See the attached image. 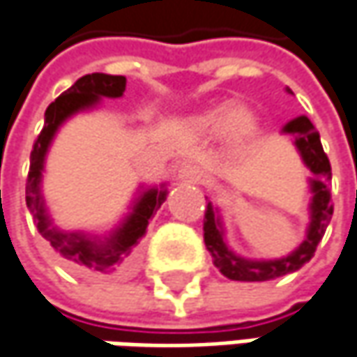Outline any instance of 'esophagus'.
<instances>
[{
	"label": "esophagus",
	"instance_id": "1",
	"mask_svg": "<svg viewBox=\"0 0 357 357\" xmlns=\"http://www.w3.org/2000/svg\"><path fill=\"white\" fill-rule=\"evenodd\" d=\"M178 179L181 183H198L202 179V172L194 163H183L178 169Z\"/></svg>",
	"mask_w": 357,
	"mask_h": 357
}]
</instances>
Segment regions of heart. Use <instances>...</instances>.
I'll return each instance as SVG.
<instances>
[{"label":"heart","mask_w":357,"mask_h":357,"mask_svg":"<svg viewBox=\"0 0 357 357\" xmlns=\"http://www.w3.org/2000/svg\"><path fill=\"white\" fill-rule=\"evenodd\" d=\"M224 131V135L228 137L230 141H241L244 137H248L255 131V115L244 109V107H236L230 113H226L224 109L212 111L208 115H204L199 119V129L202 131H216L220 129Z\"/></svg>","instance_id":"b5f03b06"}]
</instances>
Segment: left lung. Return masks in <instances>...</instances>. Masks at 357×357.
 <instances>
[{
    "instance_id": "obj_1",
    "label": "left lung",
    "mask_w": 357,
    "mask_h": 357,
    "mask_svg": "<svg viewBox=\"0 0 357 357\" xmlns=\"http://www.w3.org/2000/svg\"><path fill=\"white\" fill-rule=\"evenodd\" d=\"M287 93H293L287 89ZM284 133L295 135V145L307 163V167L313 172L315 179L311 181L313 188V202H311V226L307 230V238L303 244L289 257L281 261H244L230 252L222 241L220 222L214 214L212 204L206 206L204 214V242L206 248L212 252L214 264L220 268L224 277L232 281H268L283 277L287 273H293L301 268L305 262L311 261V257L317 250V244L321 242L325 228L333 216V204L329 194V181H331V165L325 155L319 131H315L313 123L307 116H297L291 123H287Z\"/></svg>"
}]
</instances>
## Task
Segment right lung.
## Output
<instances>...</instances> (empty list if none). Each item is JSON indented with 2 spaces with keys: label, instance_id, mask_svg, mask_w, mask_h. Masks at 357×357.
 Returning <instances> with one entry per match:
<instances>
[{
  "label": "right lung",
  "instance_id": "obj_1",
  "mask_svg": "<svg viewBox=\"0 0 357 357\" xmlns=\"http://www.w3.org/2000/svg\"><path fill=\"white\" fill-rule=\"evenodd\" d=\"M127 78L115 76V74H86L78 78L68 91H64L58 96L50 107L46 109V123L40 131L38 139L33 141V151L30 155V172L26 179V204L28 210L38 220V230L54 248L76 268L82 271H111L113 266L121 264L125 257L131 255V250L137 246L139 238L145 234L149 218L159 210V206L165 202V190H149L145 192L141 199L135 204L133 214L125 220V224L115 230V234L107 242L89 241L82 234H62L58 230L50 228V220L44 214V206L40 198V176L44 167V155L48 151V145L52 141L56 129L64 119H68L80 109H89L98 102L100 96L116 98L125 93Z\"/></svg>",
  "mask_w": 357,
  "mask_h": 357
}]
</instances>
